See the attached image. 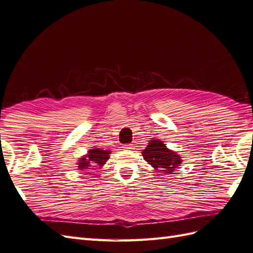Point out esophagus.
Wrapping results in <instances>:
<instances>
[{"label":"esophagus","mask_w":253,"mask_h":253,"mask_svg":"<svg viewBox=\"0 0 253 253\" xmlns=\"http://www.w3.org/2000/svg\"><path fill=\"white\" fill-rule=\"evenodd\" d=\"M133 144H126V145H123V148H124V150H127V151H131V150H133Z\"/></svg>","instance_id":"34e87169"}]
</instances>
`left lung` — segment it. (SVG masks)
<instances>
[{
	"label": "left lung",
	"instance_id": "1",
	"mask_svg": "<svg viewBox=\"0 0 253 253\" xmlns=\"http://www.w3.org/2000/svg\"><path fill=\"white\" fill-rule=\"evenodd\" d=\"M142 156L155 170L163 173H172L182 164V157L167 147L163 141L153 139L142 152Z\"/></svg>",
	"mask_w": 253,
	"mask_h": 253
}]
</instances>
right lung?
<instances>
[{
    "label": "right lung",
    "instance_id": "1",
    "mask_svg": "<svg viewBox=\"0 0 253 253\" xmlns=\"http://www.w3.org/2000/svg\"><path fill=\"white\" fill-rule=\"evenodd\" d=\"M110 151H103L100 148H93L89 150L85 156H82L78 163L79 170L94 169V168H101L110 158Z\"/></svg>",
    "mask_w": 253,
    "mask_h": 253
}]
</instances>
